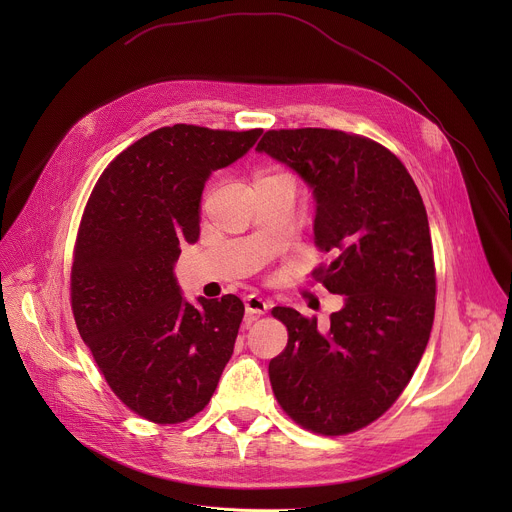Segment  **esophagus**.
<instances>
[{
  "mask_svg": "<svg viewBox=\"0 0 512 512\" xmlns=\"http://www.w3.org/2000/svg\"><path fill=\"white\" fill-rule=\"evenodd\" d=\"M269 308H271V304L265 302L263 298L255 296V294H251V296L245 298V310H247V314H251V316H263V314H267Z\"/></svg>",
  "mask_w": 512,
  "mask_h": 512,
  "instance_id": "34e87169",
  "label": "esophagus"
}]
</instances>
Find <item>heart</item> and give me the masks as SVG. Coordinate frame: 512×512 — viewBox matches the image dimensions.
I'll return each instance as SVG.
<instances>
[{
  "label": "heart",
  "mask_w": 512,
  "mask_h": 512,
  "mask_svg": "<svg viewBox=\"0 0 512 512\" xmlns=\"http://www.w3.org/2000/svg\"><path fill=\"white\" fill-rule=\"evenodd\" d=\"M271 178H287V180H291V176L281 172V170H259L253 176V180H271Z\"/></svg>",
  "instance_id": "b5f03b06"
}]
</instances>
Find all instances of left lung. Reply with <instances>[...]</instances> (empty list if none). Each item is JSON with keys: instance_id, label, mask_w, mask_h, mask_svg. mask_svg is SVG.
<instances>
[{"instance_id": "obj_1", "label": "left lung", "mask_w": 512, "mask_h": 512, "mask_svg": "<svg viewBox=\"0 0 512 512\" xmlns=\"http://www.w3.org/2000/svg\"><path fill=\"white\" fill-rule=\"evenodd\" d=\"M257 150L314 188V243L332 259L312 277L344 296L326 328L271 310L287 328V346L269 362L273 395L312 433L358 431L399 399L429 340L435 265L421 194L391 150L358 133L269 129Z\"/></svg>"}]
</instances>
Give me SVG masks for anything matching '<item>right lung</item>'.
Wrapping results in <instances>:
<instances>
[{
	"mask_svg": "<svg viewBox=\"0 0 512 512\" xmlns=\"http://www.w3.org/2000/svg\"><path fill=\"white\" fill-rule=\"evenodd\" d=\"M261 133L160 127L123 150L87 200L72 251V314L111 391L143 419L174 425L200 413L233 354L243 302H184L174 261L198 241L210 172L245 156Z\"/></svg>",
	"mask_w": 512,
	"mask_h": 512,
	"instance_id": "1",
	"label": "right lung"
}]
</instances>
